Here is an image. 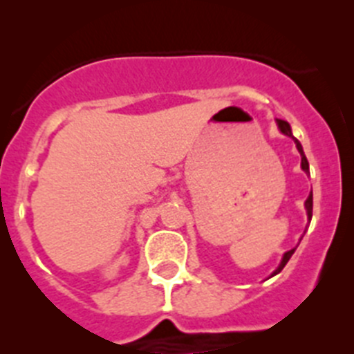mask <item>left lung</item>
Segmentation results:
<instances>
[{"label": "left lung", "mask_w": 354, "mask_h": 354, "mask_svg": "<svg viewBox=\"0 0 354 354\" xmlns=\"http://www.w3.org/2000/svg\"><path fill=\"white\" fill-rule=\"evenodd\" d=\"M277 126H278V129H280V133L286 134V136H289V138L294 140V143H296V149H298L299 156H301V170L305 171V174H310V171H308V161H306V156H305V152H303L301 143H299L298 140H296L292 136V129H290L289 122L280 120V118H277ZM312 205H314V200H312V193H310V195H308V198L305 200V209H306V216H308V223H310V220H312ZM296 248H298V246H296ZM296 248H292V250H289V252L283 253L282 261H280V264H278L277 270H274L273 273H271V277L278 274V273H280V271L283 270V268H286V264H287V262H289V259L292 257V253L296 252Z\"/></svg>", "instance_id": "1"}]
</instances>
